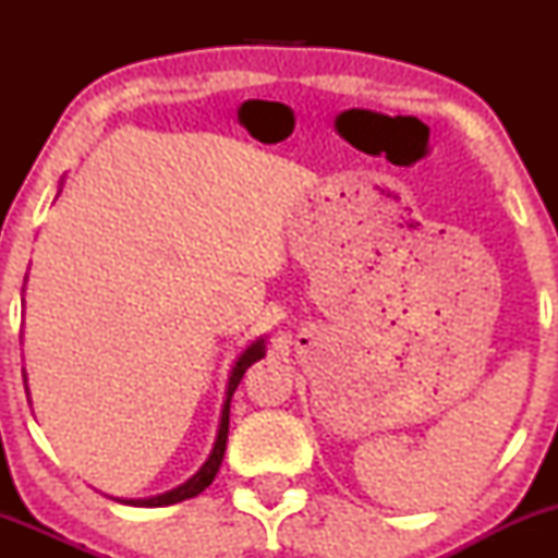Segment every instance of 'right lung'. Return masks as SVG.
<instances>
[{
    "mask_svg": "<svg viewBox=\"0 0 558 558\" xmlns=\"http://www.w3.org/2000/svg\"><path fill=\"white\" fill-rule=\"evenodd\" d=\"M262 356H265V338H257V341H254L252 345H246V351H243L239 360H235L233 369H230L228 388H226V401H222L220 425H217L215 446H213V451H209L207 462L198 466L196 475L191 477V480H185L183 485H178V488H172L168 493H159V496H151V498H123V504H133V506H170V504L185 501V498H194L204 488H209V485H213L217 470H220V464H222V457H226L228 425H230V399H233V393H235V388H239L243 373H246V369L252 367L254 362H259ZM25 393H28V388H25ZM118 501H120V498H118Z\"/></svg>",
    "mask_w": 558,
    "mask_h": 558,
    "instance_id": "1",
    "label": "right lung"
}]
</instances>
